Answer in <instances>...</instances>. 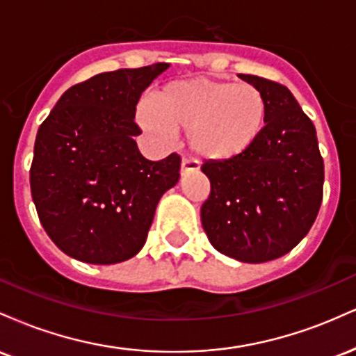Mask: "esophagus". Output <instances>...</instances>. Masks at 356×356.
I'll return each instance as SVG.
<instances>
[{"instance_id": "34e87169", "label": "esophagus", "mask_w": 356, "mask_h": 356, "mask_svg": "<svg viewBox=\"0 0 356 356\" xmlns=\"http://www.w3.org/2000/svg\"><path fill=\"white\" fill-rule=\"evenodd\" d=\"M199 165L197 162L194 161H187V159H184V161L181 162V175L184 177V175H187L189 172H194V170H197Z\"/></svg>"}]
</instances>
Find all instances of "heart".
Masks as SVG:
<instances>
[{"label":"heart","mask_w":356,"mask_h":356,"mask_svg":"<svg viewBox=\"0 0 356 356\" xmlns=\"http://www.w3.org/2000/svg\"><path fill=\"white\" fill-rule=\"evenodd\" d=\"M138 125L159 140L189 132L194 155L207 162H231L246 155L263 137L268 104L249 83L191 79L170 81L137 112Z\"/></svg>","instance_id":"heart-1"}]
</instances>
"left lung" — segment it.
Segmentation results:
<instances>
[{"mask_svg":"<svg viewBox=\"0 0 356 356\" xmlns=\"http://www.w3.org/2000/svg\"><path fill=\"white\" fill-rule=\"evenodd\" d=\"M239 79L263 92L266 130L243 157L202 165L211 194L201 220L219 252L257 264L289 252L312 229L321 206L325 165L316 129L293 93L261 76Z\"/></svg>","mask_w":356,"mask_h":356,"instance_id":"obj_1","label":"left lung"}]
</instances>
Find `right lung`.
Segmentation results:
<instances>
[{
    "label": "right lung",
    "instance_id": "right-lung-1",
    "mask_svg": "<svg viewBox=\"0 0 356 356\" xmlns=\"http://www.w3.org/2000/svg\"><path fill=\"white\" fill-rule=\"evenodd\" d=\"M169 63L105 72L68 88L40 125L30 170L42 226L65 254L115 264L144 248L181 157L145 159L134 137L138 99Z\"/></svg>",
    "mask_w": 356,
    "mask_h": 356
}]
</instances>
